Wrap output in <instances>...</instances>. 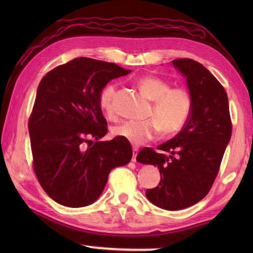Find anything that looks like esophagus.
Segmentation results:
<instances>
[{"instance_id":"34e87169","label":"esophagus","mask_w":253,"mask_h":253,"mask_svg":"<svg viewBox=\"0 0 253 253\" xmlns=\"http://www.w3.org/2000/svg\"><path fill=\"white\" fill-rule=\"evenodd\" d=\"M137 154H138V148L134 147V148H132V157H131V161H132V162H136Z\"/></svg>"}]
</instances>
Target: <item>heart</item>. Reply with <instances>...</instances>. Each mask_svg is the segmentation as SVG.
I'll use <instances>...</instances> for the list:
<instances>
[{
    "instance_id": "1",
    "label": "heart",
    "mask_w": 253,
    "mask_h": 253,
    "mask_svg": "<svg viewBox=\"0 0 253 253\" xmlns=\"http://www.w3.org/2000/svg\"><path fill=\"white\" fill-rule=\"evenodd\" d=\"M138 88L153 106L148 121H125L113 128L115 137L127 140L134 146L145 144L162 131L165 135L175 134L182 129L193 108V98L184 87L170 88V84L156 76H145L137 81ZM116 85L108 84L102 89L99 98L101 109L108 115H114L113 99Z\"/></svg>"
}]
</instances>
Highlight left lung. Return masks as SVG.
Listing matches in <instances>:
<instances>
[{
    "instance_id": "1",
    "label": "left lung",
    "mask_w": 253,
    "mask_h": 253,
    "mask_svg": "<svg viewBox=\"0 0 253 253\" xmlns=\"http://www.w3.org/2000/svg\"><path fill=\"white\" fill-rule=\"evenodd\" d=\"M186 78L193 108L185 126L157 149L145 147L136 160L157 166L158 185L146 191L156 207L176 211L200 202L211 190L232 134L228 95L217 79L192 59L173 60Z\"/></svg>"
}]
</instances>
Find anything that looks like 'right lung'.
<instances>
[{"label":"right lung","mask_w":253,"mask_h":253,"mask_svg":"<svg viewBox=\"0 0 253 253\" xmlns=\"http://www.w3.org/2000/svg\"><path fill=\"white\" fill-rule=\"evenodd\" d=\"M129 72L81 57L55 67L40 81L29 119L33 169L57 203L69 208L93 203L110 170L130 162L129 142L121 137L98 142L107 134L99 104L102 89Z\"/></svg>","instance_id":"obj_1"}]
</instances>
